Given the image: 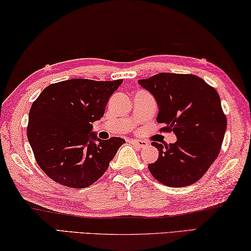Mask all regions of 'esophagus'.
Segmentation results:
<instances>
[{
  "instance_id": "obj_1",
  "label": "esophagus",
  "mask_w": 251,
  "mask_h": 251,
  "mask_svg": "<svg viewBox=\"0 0 251 251\" xmlns=\"http://www.w3.org/2000/svg\"><path fill=\"white\" fill-rule=\"evenodd\" d=\"M130 142L138 148H146L149 144L147 141H143V140H131Z\"/></svg>"
}]
</instances>
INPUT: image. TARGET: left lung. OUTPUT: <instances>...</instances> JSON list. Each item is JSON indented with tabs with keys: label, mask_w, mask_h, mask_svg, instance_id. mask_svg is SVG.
Segmentation results:
<instances>
[{
	"label": "left lung",
	"mask_w": 251,
	"mask_h": 251,
	"mask_svg": "<svg viewBox=\"0 0 251 251\" xmlns=\"http://www.w3.org/2000/svg\"><path fill=\"white\" fill-rule=\"evenodd\" d=\"M139 83L154 96L156 121L165 125L161 131L177 138L165 146L152 142L159 150V159L149 164L153 177L171 187L197 182L217 159L227 128L218 92L191 74L161 73Z\"/></svg>",
	"instance_id": "8db88e82"
}]
</instances>
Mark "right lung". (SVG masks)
<instances>
[{
    "instance_id": "1",
    "label": "right lung",
    "mask_w": 251,
    "mask_h": 251,
    "mask_svg": "<svg viewBox=\"0 0 251 251\" xmlns=\"http://www.w3.org/2000/svg\"><path fill=\"white\" fill-rule=\"evenodd\" d=\"M69 79L47 86L29 110L27 139L35 160L52 181L85 188L102 176L126 141L100 140L92 122L103 116L110 96L122 83Z\"/></svg>"
}]
</instances>
